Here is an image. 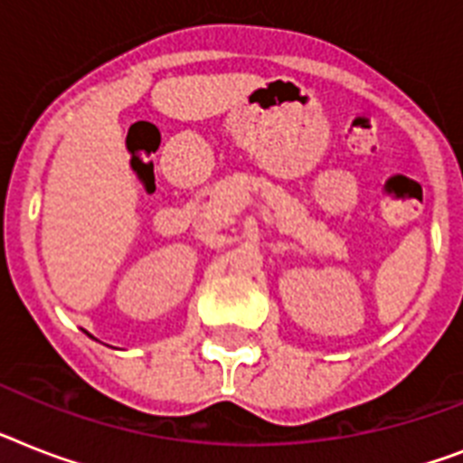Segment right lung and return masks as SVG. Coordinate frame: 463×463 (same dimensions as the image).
<instances>
[{
    "instance_id": "obj_1",
    "label": "right lung",
    "mask_w": 463,
    "mask_h": 463,
    "mask_svg": "<svg viewBox=\"0 0 463 463\" xmlns=\"http://www.w3.org/2000/svg\"><path fill=\"white\" fill-rule=\"evenodd\" d=\"M90 337H92V335H90Z\"/></svg>"
}]
</instances>
